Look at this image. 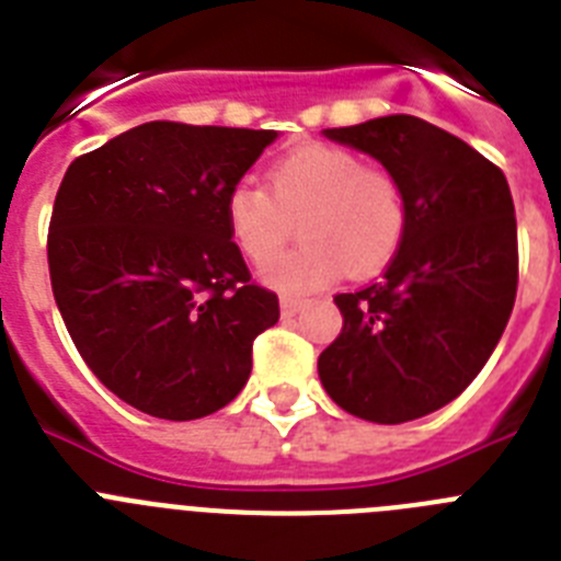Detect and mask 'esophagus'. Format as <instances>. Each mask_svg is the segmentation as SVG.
I'll return each instance as SVG.
<instances>
[{"instance_id":"34e87169","label":"esophagus","mask_w":561,"mask_h":561,"mask_svg":"<svg viewBox=\"0 0 561 561\" xmlns=\"http://www.w3.org/2000/svg\"><path fill=\"white\" fill-rule=\"evenodd\" d=\"M300 309H304V300H297V297H280V314L284 317H295Z\"/></svg>"}]
</instances>
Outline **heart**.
<instances>
[{
    "instance_id": "heart-1",
    "label": "heart",
    "mask_w": 561,
    "mask_h": 561,
    "mask_svg": "<svg viewBox=\"0 0 561 561\" xmlns=\"http://www.w3.org/2000/svg\"><path fill=\"white\" fill-rule=\"evenodd\" d=\"M225 219L232 241L264 264L288 240L294 221L305 244L270 262L264 284L286 295L323 289L348 270L368 275L388 264L404 236V196L381 168L340 146L295 148L270 171V187L238 180L227 191Z\"/></svg>"
}]
</instances>
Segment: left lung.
Instances as JSON below:
<instances>
[{
  "label": "left lung",
  "instance_id": "1",
  "mask_svg": "<svg viewBox=\"0 0 561 561\" xmlns=\"http://www.w3.org/2000/svg\"><path fill=\"white\" fill-rule=\"evenodd\" d=\"M323 134L399 182L404 236L381 280L334 297L342 331L317 374L345 413L404 424L458 399L497 348L517 297L512 191L483 153L413 114Z\"/></svg>",
  "mask_w": 561,
  "mask_h": 561
}]
</instances>
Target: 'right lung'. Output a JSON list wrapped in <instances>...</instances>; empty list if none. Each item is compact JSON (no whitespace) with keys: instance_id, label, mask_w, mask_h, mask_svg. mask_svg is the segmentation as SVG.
I'll list each match as a JSON object with an SVG mask.
<instances>
[{"instance_id":"add662e5","label":"right lung","mask_w":561,"mask_h":561,"mask_svg":"<svg viewBox=\"0 0 561 561\" xmlns=\"http://www.w3.org/2000/svg\"><path fill=\"white\" fill-rule=\"evenodd\" d=\"M277 131L153 121L78 157L47 236L53 295L92 374L140 413L193 421L250 379L277 295L250 280L225 219Z\"/></svg>"}]
</instances>
